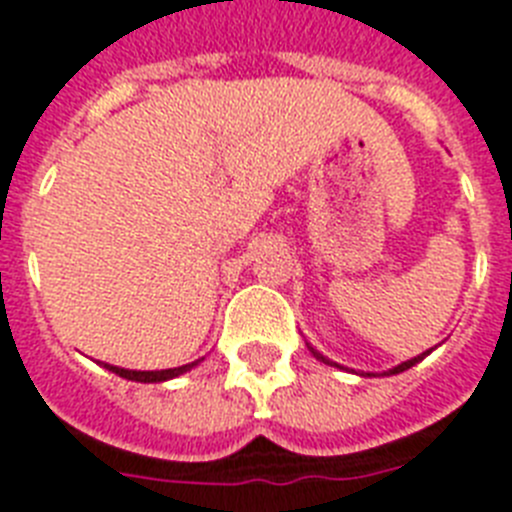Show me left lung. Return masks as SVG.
<instances>
[{"label": "left lung", "mask_w": 512, "mask_h": 512, "mask_svg": "<svg viewBox=\"0 0 512 512\" xmlns=\"http://www.w3.org/2000/svg\"><path fill=\"white\" fill-rule=\"evenodd\" d=\"M311 353H314V356H316V358H319V361H324V363H332V361H327V358H324V356H322V353H316V350H314V348H311ZM424 356H429V350H426V353H421V356H418V358H411V361H405V363H400V366H395V369H392V371H390V374H400V371H405V369H411V366H416V363H418V361H421V358H424ZM332 366H337V363H332Z\"/></svg>", "instance_id": "obj_1"}]
</instances>
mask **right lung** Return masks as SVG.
<instances>
[{"mask_svg":"<svg viewBox=\"0 0 512 512\" xmlns=\"http://www.w3.org/2000/svg\"><path fill=\"white\" fill-rule=\"evenodd\" d=\"M198 361H204V358H198ZM198 361L185 363V366H177V369H162V371H130V369H117V366H109L104 363V369L114 371V374H120L122 379H130V382H167V379H175L185 371H190L193 366H198Z\"/></svg>","mask_w":512,"mask_h":512,"instance_id":"1","label":"right lung"}]
</instances>
